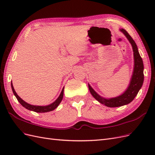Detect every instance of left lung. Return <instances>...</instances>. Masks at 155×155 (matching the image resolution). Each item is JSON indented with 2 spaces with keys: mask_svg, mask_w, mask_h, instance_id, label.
Listing matches in <instances>:
<instances>
[{
  "mask_svg": "<svg viewBox=\"0 0 155 155\" xmlns=\"http://www.w3.org/2000/svg\"><path fill=\"white\" fill-rule=\"evenodd\" d=\"M120 31L122 32L128 39L132 46L133 51L134 68L128 87L124 93L118 96L105 98L98 94L92 87L88 84L89 91L92 96L100 104H104L108 107H118L129 104L134 99L140 88H142L144 79L143 63L141 56L139 54L137 44L125 30L120 29Z\"/></svg>",
  "mask_w": 155,
  "mask_h": 155,
  "instance_id": "obj_1",
  "label": "left lung"
}]
</instances>
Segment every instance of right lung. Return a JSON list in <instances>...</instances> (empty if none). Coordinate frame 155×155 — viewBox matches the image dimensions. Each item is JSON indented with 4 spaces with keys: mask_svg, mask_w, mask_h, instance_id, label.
<instances>
[{
    "mask_svg": "<svg viewBox=\"0 0 155 155\" xmlns=\"http://www.w3.org/2000/svg\"><path fill=\"white\" fill-rule=\"evenodd\" d=\"M11 86H12V91L14 94V95H15V96L16 97L18 101L20 103V104L22 105V106H23L25 108H26V109H28V110L34 111L35 112H47L54 110L60 104V103L61 102V101L63 100V97L64 87L63 88L61 92L60 95L57 98V100H56L55 101H54L52 104H51L48 105H46V106L33 105H30L29 104H28V103H26V101H25L24 100H22L21 98L17 95V94L16 93L15 89H14V88H13L12 81L11 82Z\"/></svg>",
    "mask_w": 155,
    "mask_h": 155,
    "instance_id": "1",
    "label": "right lung"
}]
</instances>
